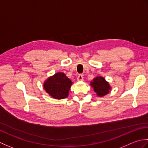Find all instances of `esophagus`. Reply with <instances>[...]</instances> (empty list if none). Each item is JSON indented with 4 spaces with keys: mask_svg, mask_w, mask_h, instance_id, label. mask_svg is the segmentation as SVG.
<instances>
[{
    "mask_svg": "<svg viewBox=\"0 0 148 148\" xmlns=\"http://www.w3.org/2000/svg\"><path fill=\"white\" fill-rule=\"evenodd\" d=\"M84 80V77L82 74H80L77 77V80L78 81H82Z\"/></svg>",
    "mask_w": 148,
    "mask_h": 148,
    "instance_id": "1",
    "label": "esophagus"
}]
</instances>
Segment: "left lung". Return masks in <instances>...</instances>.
I'll use <instances>...</instances> for the list:
<instances>
[{
  "mask_svg": "<svg viewBox=\"0 0 148 148\" xmlns=\"http://www.w3.org/2000/svg\"><path fill=\"white\" fill-rule=\"evenodd\" d=\"M91 83V86L93 87L95 92H96L98 96L101 97L109 92L110 86L103 77H96Z\"/></svg>",
  "mask_w": 148,
  "mask_h": 148,
  "instance_id": "left-lung-1",
  "label": "left lung"
}]
</instances>
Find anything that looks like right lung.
<instances>
[{
  "instance_id": "obj_1",
  "label": "right lung",
  "mask_w": 148,
  "mask_h": 148,
  "mask_svg": "<svg viewBox=\"0 0 148 148\" xmlns=\"http://www.w3.org/2000/svg\"><path fill=\"white\" fill-rule=\"evenodd\" d=\"M72 82L66 75L61 72L49 77L44 83V89L55 99H63L68 97Z\"/></svg>"
}]
</instances>
